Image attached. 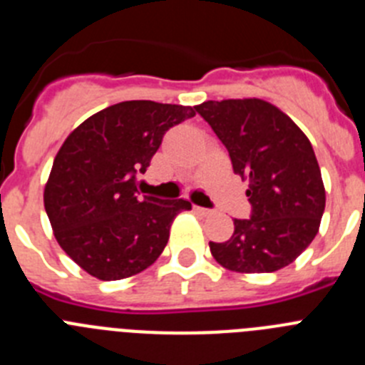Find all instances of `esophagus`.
<instances>
[{"label": "esophagus", "instance_id": "esophagus-1", "mask_svg": "<svg viewBox=\"0 0 365 365\" xmlns=\"http://www.w3.org/2000/svg\"><path fill=\"white\" fill-rule=\"evenodd\" d=\"M193 210L199 212L201 215H212V214H214V210H210V208H202V206H193Z\"/></svg>", "mask_w": 365, "mask_h": 365}]
</instances>
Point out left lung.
Segmentation results:
<instances>
[{
	"mask_svg": "<svg viewBox=\"0 0 365 365\" xmlns=\"http://www.w3.org/2000/svg\"><path fill=\"white\" fill-rule=\"evenodd\" d=\"M248 180V219L212 243L219 265L235 272H274L311 245L325 210L322 172L309 138L276 106L259 98L208 100L195 106Z\"/></svg>",
	"mask_w": 365,
	"mask_h": 365,
	"instance_id": "obj_1",
	"label": "left lung"
}]
</instances>
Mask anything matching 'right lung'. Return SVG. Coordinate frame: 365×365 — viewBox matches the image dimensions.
<instances>
[{
    "label": "right lung",
    "mask_w": 365,
    "mask_h": 365,
    "mask_svg": "<svg viewBox=\"0 0 365 365\" xmlns=\"http://www.w3.org/2000/svg\"><path fill=\"white\" fill-rule=\"evenodd\" d=\"M195 108L128 100L76 128L58 151L43 202L54 237L87 274L104 282L143 272L164 250L186 199H159L137 188L170 128Z\"/></svg>",
    "instance_id": "add662e5"
}]
</instances>
